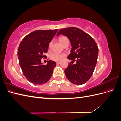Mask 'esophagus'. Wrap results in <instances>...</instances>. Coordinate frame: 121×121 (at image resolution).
I'll list each match as a JSON object with an SVG mask.
<instances>
[{
	"instance_id": "1",
	"label": "esophagus",
	"mask_w": 121,
	"mask_h": 121,
	"mask_svg": "<svg viewBox=\"0 0 121 121\" xmlns=\"http://www.w3.org/2000/svg\"><path fill=\"white\" fill-rule=\"evenodd\" d=\"M60 62H59V61H57V62H56V65H59V64H60Z\"/></svg>"
}]
</instances>
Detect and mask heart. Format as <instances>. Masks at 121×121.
<instances>
[{"label":"heart","instance_id":"heart-1","mask_svg":"<svg viewBox=\"0 0 121 121\" xmlns=\"http://www.w3.org/2000/svg\"><path fill=\"white\" fill-rule=\"evenodd\" d=\"M59 40L60 42L63 44L67 40H69L68 38L66 37V36H61V37H60ZM52 41H51L49 44V48H50L51 46H52ZM65 56V53H60L58 52H54L52 53V54L50 55V58L51 60H53L56 61H60L62 59H63V57Z\"/></svg>","mask_w":121,"mask_h":121}]
</instances>
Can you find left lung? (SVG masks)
I'll list each match as a JSON object with an SVG mask.
<instances>
[{
    "mask_svg": "<svg viewBox=\"0 0 121 121\" xmlns=\"http://www.w3.org/2000/svg\"><path fill=\"white\" fill-rule=\"evenodd\" d=\"M60 34L67 36L72 46L67 58L77 63H69L65 69V75L72 83L82 85L90 79L95 68L98 54L97 44L90 35L78 28L61 29L57 36Z\"/></svg>",
    "mask_w": 121,
    "mask_h": 121,
    "instance_id": "left-lung-1",
    "label": "left lung"
}]
</instances>
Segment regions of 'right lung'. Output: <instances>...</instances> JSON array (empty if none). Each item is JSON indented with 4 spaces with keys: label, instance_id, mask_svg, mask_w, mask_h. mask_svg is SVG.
Instances as JSON below:
<instances>
[{
    "label": "right lung",
    "instance_id": "add662e5",
    "mask_svg": "<svg viewBox=\"0 0 121 121\" xmlns=\"http://www.w3.org/2000/svg\"><path fill=\"white\" fill-rule=\"evenodd\" d=\"M57 30L34 31L26 36L20 44L17 50L20 65L25 77L34 84H45L52 76L56 62L48 60L44 65L41 59L47 53L49 44Z\"/></svg>",
    "mask_w": 121,
    "mask_h": 121
}]
</instances>
